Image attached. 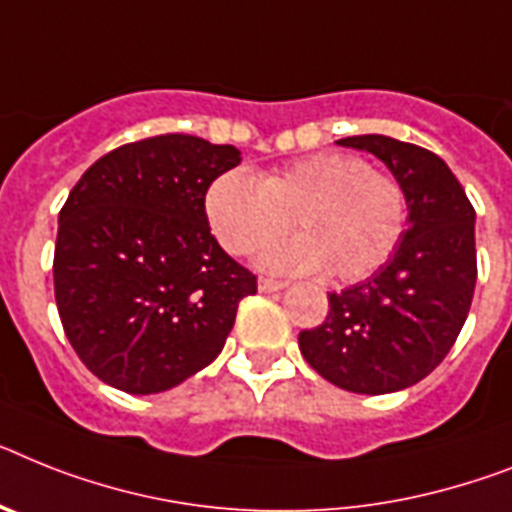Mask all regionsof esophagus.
I'll return each instance as SVG.
<instances>
[{
    "mask_svg": "<svg viewBox=\"0 0 512 512\" xmlns=\"http://www.w3.org/2000/svg\"><path fill=\"white\" fill-rule=\"evenodd\" d=\"M285 282L274 280V277H259V290L261 293H274V290H282Z\"/></svg>",
    "mask_w": 512,
    "mask_h": 512,
    "instance_id": "1",
    "label": "esophagus"
}]
</instances>
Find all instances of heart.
Wrapping results in <instances>:
<instances>
[{
    "label": "heart",
    "mask_w": 512,
    "mask_h": 512,
    "mask_svg": "<svg viewBox=\"0 0 512 512\" xmlns=\"http://www.w3.org/2000/svg\"><path fill=\"white\" fill-rule=\"evenodd\" d=\"M211 232L232 256L282 238L261 264L280 272H322L342 282L369 277L398 248L405 227L403 185L361 156L322 151L259 177L225 172L206 190Z\"/></svg>",
    "instance_id": "1"
}]
</instances>
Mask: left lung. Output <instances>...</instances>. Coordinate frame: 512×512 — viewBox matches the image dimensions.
Listing matches in <instances>:
<instances>
[{"label":"left lung","instance_id":"left-lung-1","mask_svg":"<svg viewBox=\"0 0 512 512\" xmlns=\"http://www.w3.org/2000/svg\"><path fill=\"white\" fill-rule=\"evenodd\" d=\"M340 146L382 159L403 185L408 227L369 280L329 293V314L298 335L327 382L361 395L398 392L437 369L458 340L476 287V211L442 159L390 135H350Z\"/></svg>","mask_w":512,"mask_h":512}]
</instances>
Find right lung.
Segmentation results:
<instances>
[{"label": "right lung", "instance_id": "1", "mask_svg": "<svg viewBox=\"0 0 512 512\" xmlns=\"http://www.w3.org/2000/svg\"><path fill=\"white\" fill-rule=\"evenodd\" d=\"M235 146L164 133L83 172L59 211L54 298L86 369L130 395L164 392L222 353L256 274L206 219V190Z\"/></svg>", "mask_w": 512, "mask_h": 512}]
</instances>
